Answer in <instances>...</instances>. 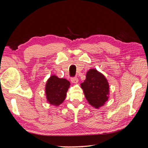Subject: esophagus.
<instances>
[{"label": "esophagus", "mask_w": 148, "mask_h": 148, "mask_svg": "<svg viewBox=\"0 0 148 148\" xmlns=\"http://www.w3.org/2000/svg\"><path fill=\"white\" fill-rule=\"evenodd\" d=\"M71 82L73 83H77L78 82V79L77 78H71Z\"/></svg>", "instance_id": "34e87169"}]
</instances>
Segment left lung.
<instances>
[{
    "mask_svg": "<svg viewBox=\"0 0 148 148\" xmlns=\"http://www.w3.org/2000/svg\"><path fill=\"white\" fill-rule=\"evenodd\" d=\"M85 97L89 104L99 109L109 97V84L105 76L96 69H89L86 79L81 84Z\"/></svg>",
    "mask_w": 148,
    "mask_h": 148,
    "instance_id": "8db88e82",
    "label": "left lung"
}]
</instances>
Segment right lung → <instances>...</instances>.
Returning <instances> with one entry per match:
<instances>
[{
	"label": "right lung",
	"mask_w": 148,
	"mask_h": 148,
	"mask_svg": "<svg viewBox=\"0 0 148 148\" xmlns=\"http://www.w3.org/2000/svg\"><path fill=\"white\" fill-rule=\"evenodd\" d=\"M70 83L65 78H59L51 75L46 84L45 92L48 103L56 107L59 106L65 99L66 92Z\"/></svg>",
	"instance_id": "right-lung-1"
}]
</instances>
